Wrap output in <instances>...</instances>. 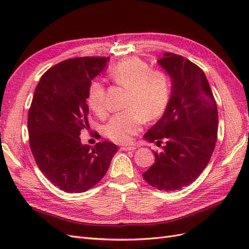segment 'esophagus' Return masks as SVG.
Segmentation results:
<instances>
[{"instance_id": "34e87169", "label": "esophagus", "mask_w": 249, "mask_h": 249, "mask_svg": "<svg viewBox=\"0 0 249 249\" xmlns=\"http://www.w3.org/2000/svg\"><path fill=\"white\" fill-rule=\"evenodd\" d=\"M136 147L135 146H122L120 147V150H124V152H129V150H135Z\"/></svg>"}]
</instances>
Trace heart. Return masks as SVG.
<instances>
[{
    "mask_svg": "<svg viewBox=\"0 0 249 249\" xmlns=\"http://www.w3.org/2000/svg\"><path fill=\"white\" fill-rule=\"evenodd\" d=\"M116 85L129 90L125 107L129 108L113 116L105 127L106 136L120 144H126L140 132L144 120L160 118L170 101L171 82L164 71L150 69L139 58H129L116 63L109 71ZM106 89L99 81L89 86L87 103L99 117L107 113Z\"/></svg>",
    "mask_w": 249,
    "mask_h": 249,
    "instance_id": "1",
    "label": "heart"
}]
</instances>
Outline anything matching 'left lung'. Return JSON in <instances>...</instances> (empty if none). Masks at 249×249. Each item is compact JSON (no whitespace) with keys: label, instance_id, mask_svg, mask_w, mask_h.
<instances>
[{"label":"left lung","instance_id":"8db88e82","mask_svg":"<svg viewBox=\"0 0 249 249\" xmlns=\"http://www.w3.org/2000/svg\"><path fill=\"white\" fill-rule=\"evenodd\" d=\"M171 78V96L162 118L144 138L160 144L143 178L162 191L190 185L208 165L217 141V104L205 72L183 56L166 52L158 61Z\"/></svg>","mask_w":249,"mask_h":249}]
</instances>
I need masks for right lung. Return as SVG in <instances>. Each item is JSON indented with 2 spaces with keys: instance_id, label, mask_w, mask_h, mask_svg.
Segmentation results:
<instances>
[{
  "instance_id": "1",
  "label": "right lung",
  "mask_w": 249,
  "mask_h": 249,
  "mask_svg": "<svg viewBox=\"0 0 249 249\" xmlns=\"http://www.w3.org/2000/svg\"><path fill=\"white\" fill-rule=\"evenodd\" d=\"M108 60L78 57L51 67L37 84L29 109V143L37 166L67 193L85 192L95 186L117 152L109 141L97 142L91 148L83 145L79 137L89 126V86Z\"/></svg>"
}]
</instances>
